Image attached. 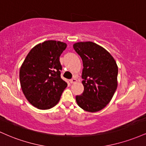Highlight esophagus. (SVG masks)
<instances>
[{
	"mask_svg": "<svg viewBox=\"0 0 146 146\" xmlns=\"http://www.w3.org/2000/svg\"><path fill=\"white\" fill-rule=\"evenodd\" d=\"M70 82H71V84H74L75 82H77V80L75 78L71 79V80H70Z\"/></svg>",
	"mask_w": 146,
	"mask_h": 146,
	"instance_id": "obj_1",
	"label": "esophagus"
}]
</instances>
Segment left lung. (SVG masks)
I'll return each mask as SVG.
<instances>
[{"label":"left lung","mask_w":146,"mask_h":146,"mask_svg":"<svg viewBox=\"0 0 146 146\" xmlns=\"http://www.w3.org/2000/svg\"><path fill=\"white\" fill-rule=\"evenodd\" d=\"M73 48L83 62L82 78L84 92L77 95L78 105L95 113L110 102L117 87L118 67L113 57L104 48L93 42H80Z\"/></svg>","instance_id":"left-lung-1"}]
</instances>
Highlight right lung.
Wrapping results in <instances>:
<instances>
[{
  "mask_svg": "<svg viewBox=\"0 0 146 146\" xmlns=\"http://www.w3.org/2000/svg\"><path fill=\"white\" fill-rule=\"evenodd\" d=\"M66 48L60 41L47 40L36 45L21 69L20 82L25 98L38 109L53 108L60 101L67 83L60 77V56Z\"/></svg>",
  "mask_w": 146,
  "mask_h": 146,
  "instance_id": "right-lung-1",
  "label": "right lung"
}]
</instances>
